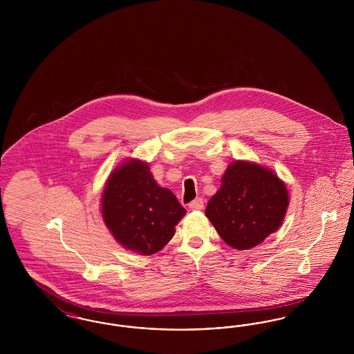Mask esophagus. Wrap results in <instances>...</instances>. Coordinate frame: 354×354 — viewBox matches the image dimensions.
Listing matches in <instances>:
<instances>
[{"label": "esophagus", "mask_w": 354, "mask_h": 354, "mask_svg": "<svg viewBox=\"0 0 354 354\" xmlns=\"http://www.w3.org/2000/svg\"><path fill=\"white\" fill-rule=\"evenodd\" d=\"M203 207H204V203L202 199H195L194 202L189 203V209H192V211H201L203 209Z\"/></svg>", "instance_id": "34e87169"}]
</instances>
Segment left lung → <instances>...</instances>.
Masks as SVG:
<instances>
[{"label":"left lung","mask_w":354,"mask_h":354,"mask_svg":"<svg viewBox=\"0 0 354 354\" xmlns=\"http://www.w3.org/2000/svg\"><path fill=\"white\" fill-rule=\"evenodd\" d=\"M288 205V188L273 169L235 160L223 174L205 216L225 244L247 251L280 228Z\"/></svg>","instance_id":"obj_1"}]
</instances>
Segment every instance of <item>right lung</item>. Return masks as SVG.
Returning <instances> with one entry per match:
<instances>
[{
    "mask_svg": "<svg viewBox=\"0 0 354 354\" xmlns=\"http://www.w3.org/2000/svg\"><path fill=\"white\" fill-rule=\"evenodd\" d=\"M185 212L169 188L155 182L149 163L138 158L118 165L103 187L104 225L124 250L142 256L163 250Z\"/></svg>",
    "mask_w": 354,
    "mask_h": 354,
    "instance_id": "obj_1",
    "label": "right lung"
}]
</instances>
